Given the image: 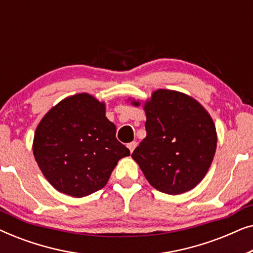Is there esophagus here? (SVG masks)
<instances>
[{
	"mask_svg": "<svg viewBox=\"0 0 253 253\" xmlns=\"http://www.w3.org/2000/svg\"><path fill=\"white\" fill-rule=\"evenodd\" d=\"M126 146H127V148H129V150H130L131 153H132L133 150H134V148H136V146H137V143H136V141H131V143L127 144Z\"/></svg>",
	"mask_w": 253,
	"mask_h": 253,
	"instance_id": "obj_1",
	"label": "esophagus"
}]
</instances>
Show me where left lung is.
<instances>
[{
    "label": "left lung",
    "mask_w": 253,
    "mask_h": 253,
    "mask_svg": "<svg viewBox=\"0 0 253 253\" xmlns=\"http://www.w3.org/2000/svg\"><path fill=\"white\" fill-rule=\"evenodd\" d=\"M146 114V137L131 157L148 183L167 195L196 188L212 165L217 134L212 116L191 95L159 88L145 101L129 99Z\"/></svg>",
    "instance_id": "8db88e82"
}]
</instances>
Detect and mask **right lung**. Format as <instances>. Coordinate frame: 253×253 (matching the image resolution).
<instances>
[{
	"instance_id": "obj_1",
	"label": "right lung",
	"mask_w": 253,
	"mask_h": 253,
	"mask_svg": "<svg viewBox=\"0 0 253 253\" xmlns=\"http://www.w3.org/2000/svg\"><path fill=\"white\" fill-rule=\"evenodd\" d=\"M32 148L47 181L75 198L102 189L117 162L130 155L106 117V103L85 92L48 110L38 124Z\"/></svg>"
}]
</instances>
